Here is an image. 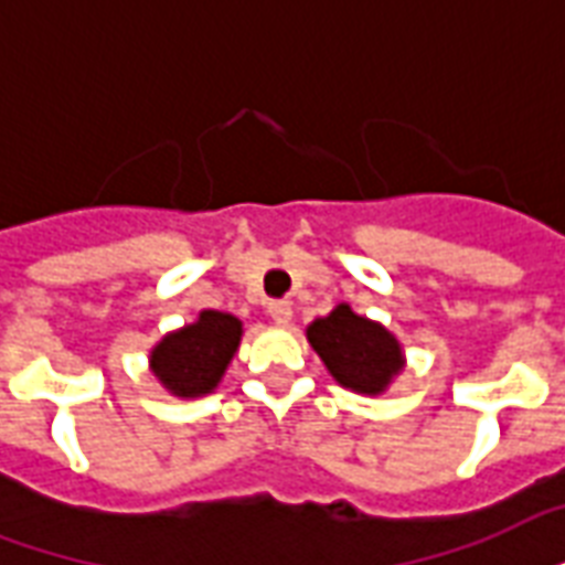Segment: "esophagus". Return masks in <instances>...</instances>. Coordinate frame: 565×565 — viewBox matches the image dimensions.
I'll list each match as a JSON object with an SVG mask.
<instances>
[{
    "mask_svg": "<svg viewBox=\"0 0 565 565\" xmlns=\"http://www.w3.org/2000/svg\"><path fill=\"white\" fill-rule=\"evenodd\" d=\"M266 311H269V317H273L278 326H287V322L292 320V305H290V301H284V299L269 301V305H266Z\"/></svg>",
    "mask_w": 565,
    "mask_h": 565,
    "instance_id": "34e87169",
    "label": "esophagus"
}]
</instances>
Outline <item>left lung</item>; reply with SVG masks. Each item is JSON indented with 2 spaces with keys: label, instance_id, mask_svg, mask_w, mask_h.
Wrapping results in <instances>:
<instances>
[{
  "label": "left lung",
  "instance_id": "left-lung-1",
  "mask_svg": "<svg viewBox=\"0 0 565 565\" xmlns=\"http://www.w3.org/2000/svg\"><path fill=\"white\" fill-rule=\"evenodd\" d=\"M308 340L331 376L361 394H379L403 367L394 334H387L379 322L352 313L350 305H338L329 317L313 320L308 326Z\"/></svg>",
  "mask_w": 565,
  "mask_h": 565
}]
</instances>
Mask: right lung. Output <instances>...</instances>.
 Masks as SVG:
<instances>
[{"instance_id": "right-lung-1", "label": "right lung", "mask_w": 565, "mask_h": 565, "mask_svg": "<svg viewBox=\"0 0 565 565\" xmlns=\"http://www.w3.org/2000/svg\"><path fill=\"white\" fill-rule=\"evenodd\" d=\"M243 338V322L222 311H204L198 322L162 338L150 367L178 397H198L218 385Z\"/></svg>"}]
</instances>
